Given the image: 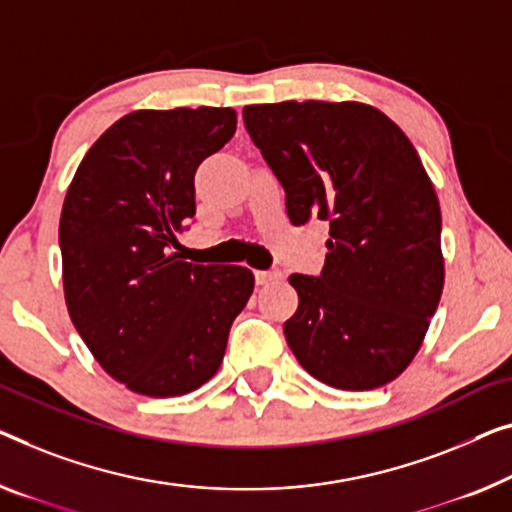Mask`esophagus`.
<instances>
[{
    "label": "esophagus",
    "instance_id": "obj_1",
    "mask_svg": "<svg viewBox=\"0 0 512 512\" xmlns=\"http://www.w3.org/2000/svg\"><path fill=\"white\" fill-rule=\"evenodd\" d=\"M280 278H282L280 271H255L257 285H269V282L280 280Z\"/></svg>",
    "mask_w": 512,
    "mask_h": 512
}]
</instances>
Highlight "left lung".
Returning a JSON list of instances; mask_svg holds the SVG:
<instances>
[{
	"label": "left lung",
	"instance_id": "8db88e82",
	"mask_svg": "<svg viewBox=\"0 0 512 512\" xmlns=\"http://www.w3.org/2000/svg\"><path fill=\"white\" fill-rule=\"evenodd\" d=\"M243 124L289 220L331 227L322 276H289L299 308L282 331L296 361L340 391L400 377L444 289L439 200L414 144L356 101L246 105Z\"/></svg>",
	"mask_w": 512,
	"mask_h": 512
}]
</instances>
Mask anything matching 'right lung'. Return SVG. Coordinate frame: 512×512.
<instances>
[{
    "label": "right lung",
    "mask_w": 512,
    "mask_h": 512,
    "mask_svg": "<svg viewBox=\"0 0 512 512\" xmlns=\"http://www.w3.org/2000/svg\"><path fill=\"white\" fill-rule=\"evenodd\" d=\"M232 108L137 110L78 165L59 220L71 322L110 377L149 398L186 395L216 375L253 294L246 266L181 262L195 172L232 140Z\"/></svg>",
    "instance_id": "obj_1"
}]
</instances>
